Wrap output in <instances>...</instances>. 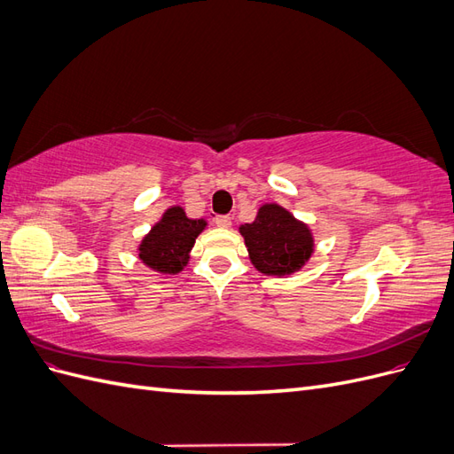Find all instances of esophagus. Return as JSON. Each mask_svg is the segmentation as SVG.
Listing matches in <instances>:
<instances>
[{
  "label": "esophagus",
  "instance_id": "obj_1",
  "mask_svg": "<svg viewBox=\"0 0 454 454\" xmlns=\"http://www.w3.org/2000/svg\"><path fill=\"white\" fill-rule=\"evenodd\" d=\"M214 223L219 227V229H229L231 227V217L229 215H217L214 219Z\"/></svg>",
  "mask_w": 454,
  "mask_h": 454
}]
</instances>
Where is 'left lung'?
Returning a JSON list of instances; mask_svg holds the SVG:
<instances>
[{
  "label": "left lung",
  "instance_id": "obj_1",
  "mask_svg": "<svg viewBox=\"0 0 454 454\" xmlns=\"http://www.w3.org/2000/svg\"><path fill=\"white\" fill-rule=\"evenodd\" d=\"M239 231L254 267L269 277L301 270L314 252L309 225L274 202L261 206L254 222L240 225Z\"/></svg>",
  "mask_w": 454,
  "mask_h": 454
}]
</instances>
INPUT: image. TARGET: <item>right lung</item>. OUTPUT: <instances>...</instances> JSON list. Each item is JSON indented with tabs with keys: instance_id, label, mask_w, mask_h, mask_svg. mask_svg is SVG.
Segmentation results:
<instances>
[{
	"instance_id": "right-lung-1",
	"label": "right lung",
	"mask_w": 454,
	"mask_h": 454,
	"mask_svg": "<svg viewBox=\"0 0 454 454\" xmlns=\"http://www.w3.org/2000/svg\"><path fill=\"white\" fill-rule=\"evenodd\" d=\"M204 227V219H189L182 206H172L140 242L138 257L160 274H177L187 265L189 252Z\"/></svg>"
}]
</instances>
